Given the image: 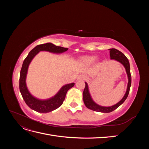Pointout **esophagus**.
<instances>
[{"label": "esophagus", "instance_id": "1", "mask_svg": "<svg viewBox=\"0 0 149 149\" xmlns=\"http://www.w3.org/2000/svg\"><path fill=\"white\" fill-rule=\"evenodd\" d=\"M84 79V74H80L78 78V80H83Z\"/></svg>", "mask_w": 149, "mask_h": 149}]
</instances>
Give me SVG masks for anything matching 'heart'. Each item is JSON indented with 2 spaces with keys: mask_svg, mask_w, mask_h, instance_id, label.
Listing matches in <instances>:
<instances>
[{
  "mask_svg": "<svg viewBox=\"0 0 149 149\" xmlns=\"http://www.w3.org/2000/svg\"><path fill=\"white\" fill-rule=\"evenodd\" d=\"M96 59V57H86L84 58V61H86V62H93Z\"/></svg>",
  "mask_w": 149,
  "mask_h": 149,
  "instance_id": "1",
  "label": "heart"
}]
</instances>
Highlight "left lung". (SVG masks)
I'll return each instance as SVG.
<instances>
[{
    "mask_svg": "<svg viewBox=\"0 0 149 149\" xmlns=\"http://www.w3.org/2000/svg\"><path fill=\"white\" fill-rule=\"evenodd\" d=\"M109 50H110L111 59L115 60L116 61L120 62V63L123 64V66H124L126 70V73L127 74L129 82L127 84V91H126V93L123 98L118 103H117L116 104L112 106H109V107L101 106L94 102L92 100L91 95H90L89 94L88 84L86 83H85L86 85H85V88L83 93V101L85 106L89 109H91L93 111H97V112H111L116 109L119 106H120L125 101L126 99H127L128 94L129 93L130 86H131V75H130V64H129V60L127 59V58L121 52L119 51L118 49H115V48H111V49H109Z\"/></svg>",
    "mask_w": 149,
    "mask_h": 149,
    "instance_id": "obj_1",
    "label": "left lung"
}]
</instances>
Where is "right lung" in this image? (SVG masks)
Segmentation results:
<instances>
[{
  "mask_svg": "<svg viewBox=\"0 0 149 149\" xmlns=\"http://www.w3.org/2000/svg\"><path fill=\"white\" fill-rule=\"evenodd\" d=\"M68 48L58 47L51 43H47L42 45H38L31 49L26 57L22 65L20 79H19V89L22 97L25 103L30 108L38 112L47 113L60 107L63 102L66 93L68 90L74 86V83L68 84L63 86L56 95L47 100H40L33 97L29 91L26 85V76L27 74L28 68L34 56L40 51H47L54 53H61L67 51Z\"/></svg>",
  "mask_w": 149,
  "mask_h": 149,
  "instance_id": "right-lung-1",
  "label": "right lung"
}]
</instances>
